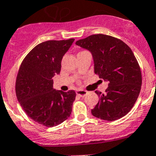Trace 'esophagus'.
I'll return each mask as SVG.
<instances>
[{"label":"esophagus","instance_id":"1","mask_svg":"<svg viewBox=\"0 0 156 156\" xmlns=\"http://www.w3.org/2000/svg\"><path fill=\"white\" fill-rule=\"evenodd\" d=\"M76 94L81 97H84L86 94H87V92L86 91V90H77Z\"/></svg>","mask_w":156,"mask_h":156}]
</instances>
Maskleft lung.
Listing matches in <instances>:
<instances>
[{"mask_svg":"<svg viewBox=\"0 0 156 156\" xmlns=\"http://www.w3.org/2000/svg\"><path fill=\"white\" fill-rule=\"evenodd\" d=\"M75 44L91 52L94 73L108 81L104 93L95 91L99 101L91 110L92 115L113 121L127 114L142 85L140 67L130 48L117 38L104 34L91 35Z\"/></svg>","mask_w":156,"mask_h":156,"instance_id":"8db88e82","label":"left lung"}]
</instances>
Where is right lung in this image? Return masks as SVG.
<instances>
[{
  "instance_id": "right-lung-1",
  "label": "right lung",
  "mask_w": 156,
  "mask_h": 156,
  "mask_svg": "<svg viewBox=\"0 0 156 156\" xmlns=\"http://www.w3.org/2000/svg\"><path fill=\"white\" fill-rule=\"evenodd\" d=\"M75 39L49 40L35 46L23 60L16 80V98L27 116L47 127L70 116L75 90L53 88L52 78L61 71V62Z\"/></svg>"
}]
</instances>
